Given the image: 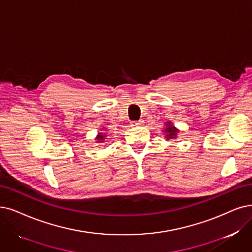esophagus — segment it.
<instances>
[{
	"mask_svg": "<svg viewBox=\"0 0 252 252\" xmlns=\"http://www.w3.org/2000/svg\"><path fill=\"white\" fill-rule=\"evenodd\" d=\"M143 123H144V121H143V120L132 121V122H131V125H132V126H139V125H142Z\"/></svg>",
	"mask_w": 252,
	"mask_h": 252,
	"instance_id": "esophagus-1",
	"label": "esophagus"
}]
</instances>
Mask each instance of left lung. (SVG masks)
Returning a JSON list of instances; mask_svg holds the SVG:
<instances>
[{"mask_svg":"<svg viewBox=\"0 0 252 252\" xmlns=\"http://www.w3.org/2000/svg\"><path fill=\"white\" fill-rule=\"evenodd\" d=\"M166 126H167V127L165 128V131L167 132V133H166V138H167V139H169V138H176L178 130H177L174 126L169 125V123H167Z\"/></svg>","mask_w":252,"mask_h":252,"instance_id":"left-lung-1","label":"left lung"}]
</instances>
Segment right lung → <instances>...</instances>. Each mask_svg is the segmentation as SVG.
Listing matches in <instances>:
<instances>
[{
    "label": "right lung",
    "mask_w": 252,
    "mask_h": 252,
    "mask_svg": "<svg viewBox=\"0 0 252 252\" xmlns=\"http://www.w3.org/2000/svg\"><path fill=\"white\" fill-rule=\"evenodd\" d=\"M103 138H104V135L101 134V133H99V135L97 136L96 139H98V142H101V140H103Z\"/></svg>",
    "instance_id": "obj_1"
}]
</instances>
